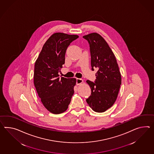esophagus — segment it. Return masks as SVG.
Listing matches in <instances>:
<instances>
[{
    "mask_svg": "<svg viewBox=\"0 0 154 154\" xmlns=\"http://www.w3.org/2000/svg\"><path fill=\"white\" fill-rule=\"evenodd\" d=\"M83 82V80L81 79H76V84L77 85H79L80 84H81Z\"/></svg>",
    "mask_w": 154,
    "mask_h": 154,
    "instance_id": "obj_1",
    "label": "esophagus"
}]
</instances>
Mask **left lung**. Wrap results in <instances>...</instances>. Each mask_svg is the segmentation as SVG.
I'll return each mask as SVG.
<instances>
[{
    "label": "left lung",
    "mask_w": 154,
    "mask_h": 154,
    "mask_svg": "<svg viewBox=\"0 0 154 154\" xmlns=\"http://www.w3.org/2000/svg\"><path fill=\"white\" fill-rule=\"evenodd\" d=\"M83 38L90 45L92 70L98 69L94 82L86 81L91 89L86 102L94 111L103 112L116 100L121 85L119 67L112 50L101 35L92 33Z\"/></svg>",
    "instance_id": "left-lung-1"
}]
</instances>
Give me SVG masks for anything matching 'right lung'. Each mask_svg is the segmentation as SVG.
<instances>
[{
	"label": "right lung",
	"mask_w": 154,
	"mask_h": 154,
	"mask_svg": "<svg viewBox=\"0 0 154 154\" xmlns=\"http://www.w3.org/2000/svg\"><path fill=\"white\" fill-rule=\"evenodd\" d=\"M77 35L55 33L45 42L34 65V85L41 102L50 112L67 110L74 94L76 79L60 77L65 54Z\"/></svg>",
	"instance_id": "right-lung-1"
}]
</instances>
